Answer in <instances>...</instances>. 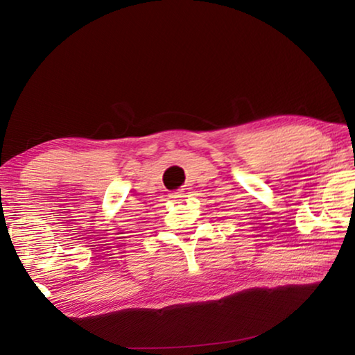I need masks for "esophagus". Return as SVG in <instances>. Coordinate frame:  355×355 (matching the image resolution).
<instances>
[{
    "instance_id": "34e87169",
    "label": "esophagus",
    "mask_w": 355,
    "mask_h": 355,
    "mask_svg": "<svg viewBox=\"0 0 355 355\" xmlns=\"http://www.w3.org/2000/svg\"><path fill=\"white\" fill-rule=\"evenodd\" d=\"M169 197H171L172 200L178 202V200H183L184 197H186V194H184V191H183V189H178V191H173Z\"/></svg>"
}]
</instances>
